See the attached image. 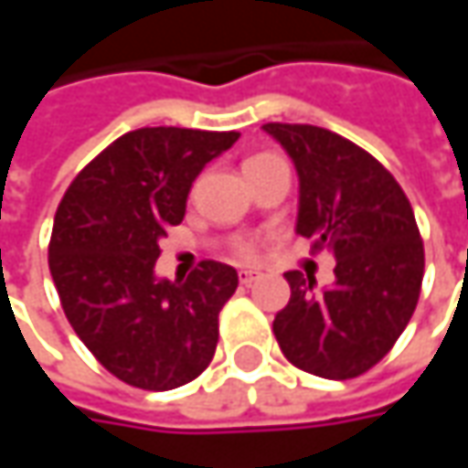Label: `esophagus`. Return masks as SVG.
<instances>
[{
    "label": "esophagus",
    "mask_w": 468,
    "mask_h": 468,
    "mask_svg": "<svg viewBox=\"0 0 468 468\" xmlns=\"http://www.w3.org/2000/svg\"><path fill=\"white\" fill-rule=\"evenodd\" d=\"M258 279H261V273H258V271H252V268H242V271H239V281H242L244 286H250L252 281H258Z\"/></svg>",
    "instance_id": "1"
}]
</instances>
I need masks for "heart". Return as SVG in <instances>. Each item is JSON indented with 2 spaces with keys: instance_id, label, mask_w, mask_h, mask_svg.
<instances>
[{
  "instance_id": "obj_1",
  "label": "heart",
  "mask_w": 468,
  "mask_h": 468,
  "mask_svg": "<svg viewBox=\"0 0 468 468\" xmlns=\"http://www.w3.org/2000/svg\"><path fill=\"white\" fill-rule=\"evenodd\" d=\"M244 252H252V247H244Z\"/></svg>"
}]
</instances>
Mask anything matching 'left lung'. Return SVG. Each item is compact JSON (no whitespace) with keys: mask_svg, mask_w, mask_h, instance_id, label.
Listing matches in <instances>:
<instances>
[{"mask_svg":"<svg viewBox=\"0 0 468 468\" xmlns=\"http://www.w3.org/2000/svg\"><path fill=\"white\" fill-rule=\"evenodd\" d=\"M292 158L299 179L297 234L325 247L335 281L314 292L289 271V304L273 333L304 372L349 380L386 356L411 320L424 250L404 189L367 151L313 124H262Z\"/></svg>","mask_w":468,"mask_h":468,"instance_id":"1","label":"left lung"}]
</instances>
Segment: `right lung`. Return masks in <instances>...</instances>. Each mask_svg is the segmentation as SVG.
<instances>
[{"mask_svg": "<svg viewBox=\"0 0 468 468\" xmlns=\"http://www.w3.org/2000/svg\"><path fill=\"white\" fill-rule=\"evenodd\" d=\"M239 133L143 127L114 140L64 192L48 244L51 279L80 341L119 380L171 390L195 380L218 344V313L237 292L231 265L206 261L161 279L166 229L185 218L197 174Z\"/></svg>", "mask_w": 468, "mask_h": 468, "instance_id": "right-lung-1", "label": "right lung"}]
</instances>
